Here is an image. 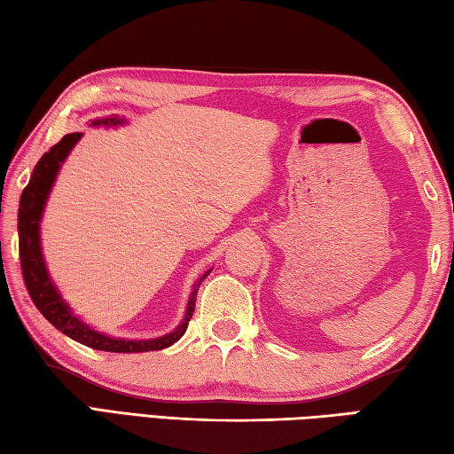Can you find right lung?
I'll return each mask as SVG.
<instances>
[{"label": "right lung", "mask_w": 454, "mask_h": 454, "mask_svg": "<svg viewBox=\"0 0 454 454\" xmlns=\"http://www.w3.org/2000/svg\"><path fill=\"white\" fill-rule=\"evenodd\" d=\"M121 123L123 120L115 118V115H110V118L94 120L90 126H121ZM80 137H82V133H68V136L62 137L57 145H52L47 153L39 159V163L35 165L29 184H27L21 192L20 216H17V232H20V260H21L25 287L29 291L35 307L41 310V315L47 318L52 326L59 328V331L62 334H67L68 339L88 346V348H96L104 352L163 350L167 346L175 344L184 334L192 317L194 301H197V293H199L197 287L200 286L202 279H207L210 270L204 273L197 281V286H194L183 323L176 326L173 333L159 336V339H151V340H123V339H112L108 334L98 333L92 326H88L86 323L80 321L73 310H70V307L65 303V299L60 297L55 283H52V279L49 278L47 268H44L43 252H41V234H39L41 216H43L44 204H47L49 192L52 189V183H55L59 175V168L62 163H65V159L78 144Z\"/></svg>", "instance_id": "right-lung-1"}]
</instances>
